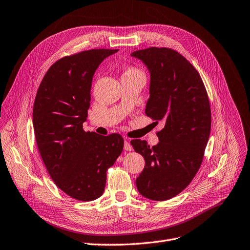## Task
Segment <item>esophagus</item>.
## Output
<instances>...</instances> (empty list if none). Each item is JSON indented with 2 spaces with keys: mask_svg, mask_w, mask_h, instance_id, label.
<instances>
[{
  "mask_svg": "<svg viewBox=\"0 0 250 250\" xmlns=\"http://www.w3.org/2000/svg\"><path fill=\"white\" fill-rule=\"evenodd\" d=\"M124 149H125V151H129V152L132 151V149H133L130 142L127 141V139H125V142H124Z\"/></svg>",
  "mask_w": 250,
  "mask_h": 250,
  "instance_id": "34e87169",
  "label": "esophagus"
}]
</instances>
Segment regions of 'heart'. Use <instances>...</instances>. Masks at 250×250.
<instances>
[{
    "instance_id": "1",
    "label": "heart",
    "mask_w": 250,
    "mask_h": 250,
    "mask_svg": "<svg viewBox=\"0 0 250 250\" xmlns=\"http://www.w3.org/2000/svg\"><path fill=\"white\" fill-rule=\"evenodd\" d=\"M137 76L145 77V74L143 73L142 69H139V68L134 67V66H131V65H128V66H126L124 68L122 78H125V77H137Z\"/></svg>"
}]
</instances>
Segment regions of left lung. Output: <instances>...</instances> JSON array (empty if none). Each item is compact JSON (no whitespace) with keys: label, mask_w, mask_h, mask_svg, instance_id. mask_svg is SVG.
Segmentation results:
<instances>
[{"label":"left lung","mask_w":250,"mask_h":250,"mask_svg":"<svg viewBox=\"0 0 250 250\" xmlns=\"http://www.w3.org/2000/svg\"><path fill=\"white\" fill-rule=\"evenodd\" d=\"M131 56L151 74L146 115L155 123L165 122L157 132V146L130 142L146 161L136 187L144 197L164 201L183 192L202 164L211 128L210 104L197 69L175 50L149 47Z\"/></svg>","instance_id":"8db88e82"}]
</instances>
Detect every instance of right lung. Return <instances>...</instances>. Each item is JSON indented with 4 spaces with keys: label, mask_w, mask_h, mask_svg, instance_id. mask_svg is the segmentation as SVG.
Wrapping results in <instances>:
<instances>
[{
    "label": "right lung",
    "mask_w": 250,
    "mask_h": 250,
    "mask_svg": "<svg viewBox=\"0 0 250 250\" xmlns=\"http://www.w3.org/2000/svg\"><path fill=\"white\" fill-rule=\"evenodd\" d=\"M118 49H90L55 62L39 86L33 109L37 146L54 184L79 201L104 194L106 170L121 155L123 137L84 131L98 65Z\"/></svg>",
    "instance_id": "right-lung-1"
}]
</instances>
